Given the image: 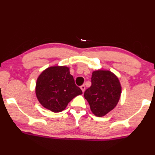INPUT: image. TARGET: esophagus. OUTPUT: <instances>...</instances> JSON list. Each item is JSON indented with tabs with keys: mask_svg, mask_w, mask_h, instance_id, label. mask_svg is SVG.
<instances>
[{
	"mask_svg": "<svg viewBox=\"0 0 155 155\" xmlns=\"http://www.w3.org/2000/svg\"><path fill=\"white\" fill-rule=\"evenodd\" d=\"M81 90H82L83 92H84V91H85V86L84 85H81Z\"/></svg>",
	"mask_w": 155,
	"mask_h": 155,
	"instance_id": "obj_1",
	"label": "esophagus"
}]
</instances>
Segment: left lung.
Here are the masks:
<instances>
[{
  "label": "left lung",
  "instance_id": "8db88e82",
  "mask_svg": "<svg viewBox=\"0 0 155 155\" xmlns=\"http://www.w3.org/2000/svg\"><path fill=\"white\" fill-rule=\"evenodd\" d=\"M121 93V84L117 76L110 70L99 69L92 72L91 85L85 90L84 97L91 112L97 117H103L116 107Z\"/></svg>",
  "mask_w": 155,
  "mask_h": 155
}]
</instances>
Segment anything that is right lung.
I'll list each match as a JSON object with an SVG mask.
<instances>
[{
	"label": "right lung",
	"instance_id": "obj_1",
	"mask_svg": "<svg viewBox=\"0 0 155 155\" xmlns=\"http://www.w3.org/2000/svg\"><path fill=\"white\" fill-rule=\"evenodd\" d=\"M82 94L70 74V68L65 65L47 68L37 78V98L44 108L54 113L62 111L73 98Z\"/></svg>",
	"mask_w": 155,
	"mask_h": 155
}]
</instances>
